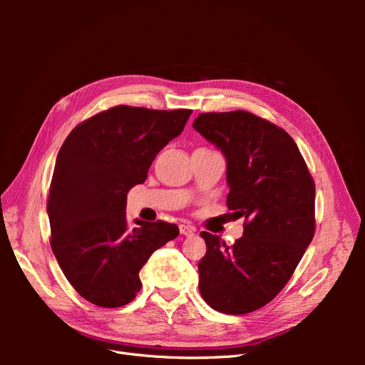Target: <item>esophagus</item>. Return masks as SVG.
Instances as JSON below:
<instances>
[{
	"label": "esophagus",
	"instance_id": "esophagus-1",
	"mask_svg": "<svg viewBox=\"0 0 365 365\" xmlns=\"http://www.w3.org/2000/svg\"><path fill=\"white\" fill-rule=\"evenodd\" d=\"M195 227H192V225H189V224H181L180 225V233L182 235V236H193L195 235Z\"/></svg>",
	"mask_w": 365,
	"mask_h": 365
}]
</instances>
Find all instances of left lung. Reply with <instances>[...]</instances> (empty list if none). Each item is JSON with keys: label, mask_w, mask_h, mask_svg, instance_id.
I'll return each instance as SVG.
<instances>
[{"label": "left lung", "mask_w": 365, "mask_h": 365, "mask_svg": "<svg viewBox=\"0 0 365 365\" xmlns=\"http://www.w3.org/2000/svg\"><path fill=\"white\" fill-rule=\"evenodd\" d=\"M195 130L227 158V205L244 236L227 247L202 231L200 292L215 311L242 315L277 295L315 233V182L284 129L248 111L204 113Z\"/></svg>", "instance_id": "8db88e82"}]
</instances>
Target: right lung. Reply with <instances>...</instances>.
<instances>
[{"label": "right lung", "instance_id": "right-lung-1", "mask_svg": "<svg viewBox=\"0 0 365 365\" xmlns=\"http://www.w3.org/2000/svg\"><path fill=\"white\" fill-rule=\"evenodd\" d=\"M192 109L118 105L77 125L54 165L47 212L50 244L81 297L120 307L141 288L150 254L180 235L178 225L126 219V195L148 178L157 153L178 137Z\"/></svg>", "mask_w": 365, "mask_h": 365}]
</instances>
